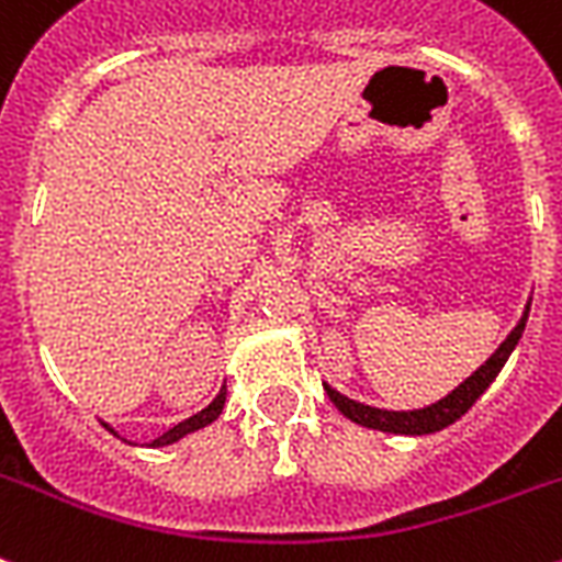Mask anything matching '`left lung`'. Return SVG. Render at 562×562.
Listing matches in <instances>:
<instances>
[{
  "instance_id": "obj_1",
  "label": "left lung",
  "mask_w": 562,
  "mask_h": 562,
  "mask_svg": "<svg viewBox=\"0 0 562 562\" xmlns=\"http://www.w3.org/2000/svg\"><path fill=\"white\" fill-rule=\"evenodd\" d=\"M526 321L528 312L522 314V321L517 323V328L505 337V344L499 346V349H496V352L491 355V358H487L462 386H456L447 398L436 401L432 407L413 409V413H386V409L367 407V404H358V401L346 398V395L335 392L331 386H326L328 398H331V404H335L346 418H352L355 424H363V427H372V430L398 432V436H427V432H439L445 430L447 424H453L456 418H462V415L476 404L479 395L494 384V378L499 375V369L505 367L508 355L514 352V346L519 344Z\"/></svg>"
}]
</instances>
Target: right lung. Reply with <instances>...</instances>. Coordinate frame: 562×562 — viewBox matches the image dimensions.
Instances as JSON below:
<instances>
[{"mask_svg":"<svg viewBox=\"0 0 562 562\" xmlns=\"http://www.w3.org/2000/svg\"><path fill=\"white\" fill-rule=\"evenodd\" d=\"M222 407H225V386L218 390V395L213 401H210L207 407L202 409V413H195L193 418H187V422L176 424V427H170L167 432H161L158 439L149 441V447H164V445H172V441H178L181 436H187V432H193V430H202L204 424H210L213 418H218V413H222ZM115 432V430H112Z\"/></svg>","mask_w":562,"mask_h":562,"instance_id":"add662e5","label":"right lung"}]
</instances>
